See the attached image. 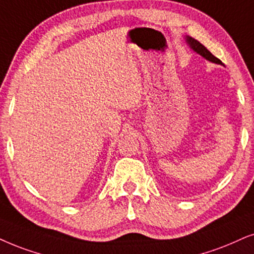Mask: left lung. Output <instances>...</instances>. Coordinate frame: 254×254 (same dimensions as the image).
Listing matches in <instances>:
<instances>
[{
	"label": "left lung",
	"mask_w": 254,
	"mask_h": 254,
	"mask_svg": "<svg viewBox=\"0 0 254 254\" xmlns=\"http://www.w3.org/2000/svg\"><path fill=\"white\" fill-rule=\"evenodd\" d=\"M186 41H188V43L190 44V47L193 49L195 53H198L199 55H201L203 57H205V59L211 61V62H214V63H218V64H221V61L219 59H217L216 56H213L212 54L208 51L206 48H205L203 44L200 43V42H198L197 40H194V38L192 37H189L186 38Z\"/></svg>",
	"instance_id": "1"
}]
</instances>
